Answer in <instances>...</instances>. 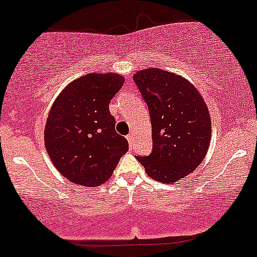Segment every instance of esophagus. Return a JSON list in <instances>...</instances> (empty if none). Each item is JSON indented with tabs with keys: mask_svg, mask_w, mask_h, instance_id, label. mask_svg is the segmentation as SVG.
<instances>
[{
	"mask_svg": "<svg viewBox=\"0 0 257 257\" xmlns=\"http://www.w3.org/2000/svg\"><path fill=\"white\" fill-rule=\"evenodd\" d=\"M126 139H128V141H129V146H131V148L134 147V135H133V134H129L128 137H126Z\"/></svg>",
	"mask_w": 257,
	"mask_h": 257,
	"instance_id": "esophagus-1",
	"label": "esophagus"
}]
</instances>
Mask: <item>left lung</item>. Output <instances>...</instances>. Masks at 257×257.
<instances>
[{
  "mask_svg": "<svg viewBox=\"0 0 257 257\" xmlns=\"http://www.w3.org/2000/svg\"><path fill=\"white\" fill-rule=\"evenodd\" d=\"M152 124V152L137 156L147 175L175 183L194 171L206 157L212 125L201 94L182 76L159 68L134 74Z\"/></svg>",
  "mask_w": 257,
  "mask_h": 257,
  "instance_id": "obj_1",
  "label": "left lung"
}]
</instances>
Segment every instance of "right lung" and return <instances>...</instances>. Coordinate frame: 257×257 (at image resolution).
<instances>
[{"mask_svg": "<svg viewBox=\"0 0 257 257\" xmlns=\"http://www.w3.org/2000/svg\"><path fill=\"white\" fill-rule=\"evenodd\" d=\"M123 83L118 74H87L69 83L52 105L44 131L45 148L60 174L73 183H104L128 151V141L115 131V117L109 110Z\"/></svg>", "mask_w": 257, "mask_h": 257, "instance_id": "obj_1", "label": "right lung"}]
</instances>
